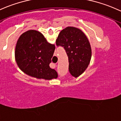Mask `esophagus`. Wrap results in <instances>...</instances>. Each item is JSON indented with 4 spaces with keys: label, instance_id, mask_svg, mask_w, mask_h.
Returning a JSON list of instances; mask_svg holds the SVG:
<instances>
[{
    "label": "esophagus",
    "instance_id": "34e87169",
    "mask_svg": "<svg viewBox=\"0 0 121 121\" xmlns=\"http://www.w3.org/2000/svg\"><path fill=\"white\" fill-rule=\"evenodd\" d=\"M56 65L55 63H51V67L52 68H53V69L55 68Z\"/></svg>",
    "mask_w": 121,
    "mask_h": 121
}]
</instances>
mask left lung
<instances>
[{"instance_id":"1","label":"left lung","mask_w":121,"mask_h":121,"mask_svg":"<svg viewBox=\"0 0 121 121\" xmlns=\"http://www.w3.org/2000/svg\"><path fill=\"white\" fill-rule=\"evenodd\" d=\"M56 44L66 51L71 76L77 78L81 75L88 67L92 56L90 43L85 33L78 28L68 26L61 30Z\"/></svg>"}]
</instances>
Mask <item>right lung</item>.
<instances>
[{"mask_svg": "<svg viewBox=\"0 0 121 121\" xmlns=\"http://www.w3.org/2000/svg\"><path fill=\"white\" fill-rule=\"evenodd\" d=\"M55 49V45L48 43L42 33L29 30L21 35L17 43V64L28 76L46 80L57 78V72L50 67Z\"/></svg>", "mask_w": 121, "mask_h": 121, "instance_id": "right-lung-1", "label": "right lung"}]
</instances>
